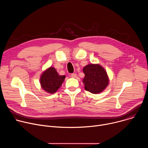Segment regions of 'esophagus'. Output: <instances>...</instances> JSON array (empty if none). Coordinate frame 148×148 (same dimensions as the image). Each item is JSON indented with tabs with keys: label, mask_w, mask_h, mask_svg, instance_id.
Masks as SVG:
<instances>
[{
	"label": "esophagus",
	"mask_w": 148,
	"mask_h": 148,
	"mask_svg": "<svg viewBox=\"0 0 148 148\" xmlns=\"http://www.w3.org/2000/svg\"><path fill=\"white\" fill-rule=\"evenodd\" d=\"M71 77L72 78H76L77 77V74L75 73H73V74H71Z\"/></svg>",
	"instance_id": "1"
}]
</instances>
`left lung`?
<instances>
[{"mask_svg": "<svg viewBox=\"0 0 148 148\" xmlns=\"http://www.w3.org/2000/svg\"><path fill=\"white\" fill-rule=\"evenodd\" d=\"M85 77L82 80L85 90L92 94L102 92L109 84L105 70L99 64H90L83 68Z\"/></svg>", "mask_w": 148, "mask_h": 148, "instance_id": "obj_1", "label": "left lung"}]
</instances>
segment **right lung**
Here are the masks:
<instances>
[{"instance_id":"right-lung-1","label":"right lung","mask_w":148,"mask_h":148,"mask_svg":"<svg viewBox=\"0 0 148 148\" xmlns=\"http://www.w3.org/2000/svg\"><path fill=\"white\" fill-rule=\"evenodd\" d=\"M65 78V75H59L56 70L51 67L45 71L40 77L41 88L48 93H55L61 86Z\"/></svg>"}]
</instances>
